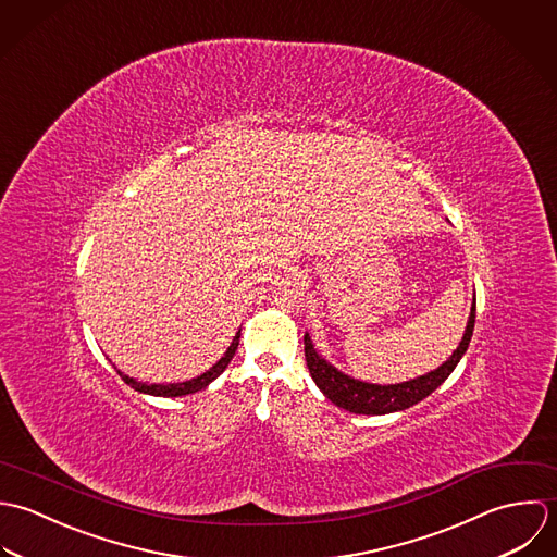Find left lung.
Here are the masks:
<instances>
[{
    "instance_id": "obj_1",
    "label": "left lung",
    "mask_w": 557,
    "mask_h": 557,
    "mask_svg": "<svg viewBox=\"0 0 557 557\" xmlns=\"http://www.w3.org/2000/svg\"><path fill=\"white\" fill-rule=\"evenodd\" d=\"M473 323H475V299H473V306L469 312L465 334L458 342L456 350L445 359L440 368H435L422 376H416L411 381H403V383H394V385H379V383H366V381L352 379V376L344 374L342 370H337L334 363H330L314 348L312 337L306 332L304 344H306L308 370H310L317 387L325 394V398H330L339 409H346V411L359 413V416H385V413L405 411V409L418 405L420 400H424L426 396H431L451 374V370L456 368V363L460 361V357L465 355V350L471 342Z\"/></svg>"
}]
</instances>
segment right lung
Here are the masks:
<instances>
[{"label": "right lung", "mask_w": 557, "mask_h": 557, "mask_svg": "<svg viewBox=\"0 0 557 557\" xmlns=\"http://www.w3.org/2000/svg\"><path fill=\"white\" fill-rule=\"evenodd\" d=\"M238 337H240V330H238L236 335L232 337V342H230L227 350L223 352L222 359H220L213 368H209V370H207V372H202L200 376L189 379V381H183V383H146V381H137V379H133V376L124 374L122 370H117V374L124 379V383H126V385H131V387H133L135 392H139V394H148V396H163V398H176V396L196 394V392H200V389L209 387V385H211V383L222 374L223 370L227 368L230 359L234 357V352H236V348H238Z\"/></svg>", "instance_id": "obj_1"}]
</instances>
